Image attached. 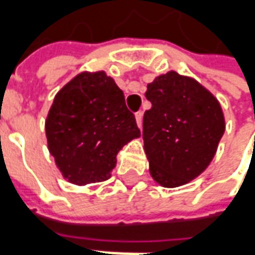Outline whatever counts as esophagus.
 <instances>
[{
	"label": "esophagus",
	"instance_id": "34e87169",
	"mask_svg": "<svg viewBox=\"0 0 255 255\" xmlns=\"http://www.w3.org/2000/svg\"><path fill=\"white\" fill-rule=\"evenodd\" d=\"M135 120H136V124H138V127L142 128V120H143V113H142V112H136V113H135Z\"/></svg>",
	"mask_w": 255,
	"mask_h": 255
}]
</instances>
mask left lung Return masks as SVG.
<instances>
[{
  "label": "left lung",
  "instance_id": "1",
  "mask_svg": "<svg viewBox=\"0 0 255 255\" xmlns=\"http://www.w3.org/2000/svg\"><path fill=\"white\" fill-rule=\"evenodd\" d=\"M151 108L143 116L144 153L151 177L162 187H179L213 160L225 120L219 101L195 79L175 71L147 84Z\"/></svg>",
  "mask_w": 255,
  "mask_h": 255
}]
</instances>
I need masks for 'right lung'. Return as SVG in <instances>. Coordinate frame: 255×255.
Wrapping results in <instances>:
<instances>
[{"instance_id":"right-lung-1","label":"right lung","mask_w":255,"mask_h":255,"mask_svg":"<svg viewBox=\"0 0 255 255\" xmlns=\"http://www.w3.org/2000/svg\"><path fill=\"white\" fill-rule=\"evenodd\" d=\"M45 129L56 165L78 186L109 179L117 153L140 136L123 91L104 71L68 82L54 97Z\"/></svg>"}]
</instances>
